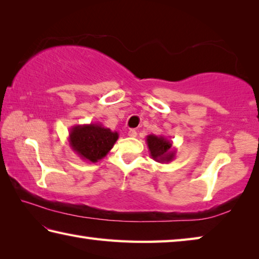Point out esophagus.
<instances>
[{
	"instance_id": "esophagus-1",
	"label": "esophagus",
	"mask_w": 259,
	"mask_h": 259,
	"mask_svg": "<svg viewBox=\"0 0 259 259\" xmlns=\"http://www.w3.org/2000/svg\"><path fill=\"white\" fill-rule=\"evenodd\" d=\"M128 137L130 138H137L138 137L137 131H135V130H130L128 131Z\"/></svg>"
}]
</instances>
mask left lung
Returning a JSON list of instances; mask_svg holds the SVG:
<instances>
[{
    "instance_id": "left-lung-1",
    "label": "left lung",
    "mask_w": 259,
    "mask_h": 259,
    "mask_svg": "<svg viewBox=\"0 0 259 259\" xmlns=\"http://www.w3.org/2000/svg\"><path fill=\"white\" fill-rule=\"evenodd\" d=\"M146 141L151 158L157 162H170L175 158L176 150L173 148V142L165 135L150 134Z\"/></svg>"
}]
</instances>
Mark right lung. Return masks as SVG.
<instances>
[{
	"instance_id": "1",
	"label": "right lung",
	"mask_w": 259,
	"mask_h": 259,
	"mask_svg": "<svg viewBox=\"0 0 259 259\" xmlns=\"http://www.w3.org/2000/svg\"><path fill=\"white\" fill-rule=\"evenodd\" d=\"M119 135L104 127L101 122L74 125L69 130L68 142L71 150L80 159L89 162H98L108 155L115 146Z\"/></svg>"
}]
</instances>
